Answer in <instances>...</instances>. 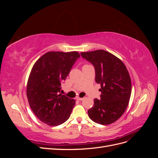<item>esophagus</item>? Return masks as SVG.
<instances>
[{
    "instance_id": "34e87169",
    "label": "esophagus",
    "mask_w": 158,
    "mask_h": 158,
    "mask_svg": "<svg viewBox=\"0 0 158 158\" xmlns=\"http://www.w3.org/2000/svg\"><path fill=\"white\" fill-rule=\"evenodd\" d=\"M76 99L78 100V101H82V100L84 99V98H76Z\"/></svg>"
}]
</instances>
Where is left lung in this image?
<instances>
[{
  "mask_svg": "<svg viewBox=\"0 0 158 158\" xmlns=\"http://www.w3.org/2000/svg\"><path fill=\"white\" fill-rule=\"evenodd\" d=\"M80 55L93 64L95 82L101 85L100 99H94V106L88 111L89 117L103 125L115 122L125 113L131 95V80L125 65L104 50Z\"/></svg>",
  "mask_w": 158,
  "mask_h": 158,
  "instance_id": "obj_1",
  "label": "left lung"
}]
</instances>
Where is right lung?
Masks as SVG:
<instances>
[{"label": "right lung", "mask_w": 158, "mask_h": 158, "mask_svg": "<svg viewBox=\"0 0 158 158\" xmlns=\"http://www.w3.org/2000/svg\"><path fill=\"white\" fill-rule=\"evenodd\" d=\"M76 51H51L33 65L27 84L30 106L40 120L49 126H58L69 119L75 100L60 94L61 83L80 58Z\"/></svg>", "instance_id": "1"}]
</instances>
